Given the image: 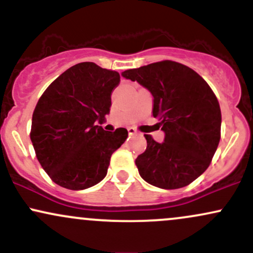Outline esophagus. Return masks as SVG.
<instances>
[{
    "instance_id": "1",
    "label": "esophagus",
    "mask_w": 253,
    "mask_h": 253,
    "mask_svg": "<svg viewBox=\"0 0 253 253\" xmlns=\"http://www.w3.org/2000/svg\"><path fill=\"white\" fill-rule=\"evenodd\" d=\"M128 133L130 135H134L136 134V130L134 128H128Z\"/></svg>"
}]
</instances>
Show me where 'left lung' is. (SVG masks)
Instances as JSON below:
<instances>
[{"label":"left lung","instance_id":"8db88e82","mask_svg":"<svg viewBox=\"0 0 253 253\" xmlns=\"http://www.w3.org/2000/svg\"><path fill=\"white\" fill-rule=\"evenodd\" d=\"M153 97V117L164 132L163 143L144 134L147 147L135 164L144 181L162 189H178L210 167L217 149L221 110L211 86L193 69L164 60L124 71Z\"/></svg>","mask_w":253,"mask_h":253}]
</instances>
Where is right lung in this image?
I'll use <instances>...</instances> for the list:
<instances>
[{"instance_id": "add662e5", "label": "right lung", "mask_w": 253, "mask_h": 253, "mask_svg": "<svg viewBox=\"0 0 253 253\" xmlns=\"http://www.w3.org/2000/svg\"><path fill=\"white\" fill-rule=\"evenodd\" d=\"M119 83V72L80 63L56 78L38 101L31 140L42 169L60 187L83 190L106 177L110 157L128 132H107L95 123L109 114Z\"/></svg>"}]
</instances>
